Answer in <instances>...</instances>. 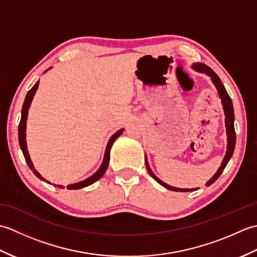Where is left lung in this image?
<instances>
[{
  "mask_svg": "<svg viewBox=\"0 0 257 257\" xmlns=\"http://www.w3.org/2000/svg\"><path fill=\"white\" fill-rule=\"evenodd\" d=\"M192 67L195 70H198V72H200V73H205L207 76H210L212 81H213V84H214L215 87H216L217 92H219V96L221 98V101H222V105H223V109H224V113H225V127H226V135H227V150H226L224 159H223V161H222L221 167L217 169L216 173L210 179V181H207L205 183L207 187H209V185H211L213 182H215L217 178L221 176V173L223 172V170H224V168L226 167L227 162L230 161V159H231V157H232L233 152H234V148H235L236 134H235V129H234V109H233V103H232V100H231V97L228 96L225 87L223 86V84L221 83V79H220L219 76H217L209 66H206V65L203 64V63H195V64H193ZM146 166H147V169H148V172L150 173V176L154 178L158 183L161 184L162 187H165L168 190L178 191V192H190V191L198 190V189L174 188V187H171V185H169L163 181H161V180L158 179L154 174V172L151 171V169L148 165V161H147V157H146Z\"/></svg>",
  "mask_w": 257,
  "mask_h": 257,
  "instance_id": "left-lung-1",
  "label": "left lung"
}]
</instances>
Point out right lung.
I'll return each mask as SVG.
<instances>
[{"mask_svg":"<svg viewBox=\"0 0 257 257\" xmlns=\"http://www.w3.org/2000/svg\"><path fill=\"white\" fill-rule=\"evenodd\" d=\"M38 84H40V81H37V83L32 87L31 90H29V92H27V95L25 97V100H24V103H23V107H22V116H21L20 124H19V143H20V147H21V149H22V152H23V155H24V158H25V161L27 163V166L30 167V169L33 171V173H34L38 179H41L42 181H45L47 183H50L48 181H46V180L43 178L41 174L38 173L34 169V166H33V162L31 161V158H30V155H29V151H27V146H26V134L25 133H26L27 114H29V109H30V106H31V102L33 100V97H34L35 92H36V90L38 88ZM122 132H123V129L118 130V132L114 134V135H112V137L109 139L108 145L106 147L105 156H103L102 163H101L100 168L98 169V171L92 174L91 177L84 180V181L67 185V189L68 190H77V189L88 187V185L96 182L97 180H99L103 176V173H105L106 170H107L109 160H110V149H111V146L114 143V140H116L119 137V136L122 134ZM54 185H55V187H57V188H59V189L64 188L63 185H59V184H54Z\"/></svg>","mask_w":257,"mask_h":257,"instance_id":"add662e5","label":"right lung"}]
</instances>
